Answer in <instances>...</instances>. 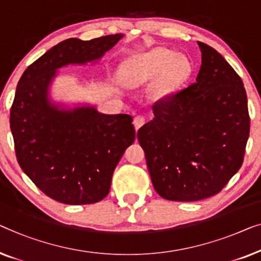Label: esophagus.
<instances>
[{"instance_id": "34e87169", "label": "esophagus", "mask_w": 261, "mask_h": 261, "mask_svg": "<svg viewBox=\"0 0 261 261\" xmlns=\"http://www.w3.org/2000/svg\"><path fill=\"white\" fill-rule=\"evenodd\" d=\"M145 117L144 116H141V115H138V116H136L135 118H134V125H135V129L136 130H138L139 127H141L143 124L145 123Z\"/></svg>"}]
</instances>
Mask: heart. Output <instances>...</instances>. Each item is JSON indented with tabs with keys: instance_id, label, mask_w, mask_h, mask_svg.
Returning a JSON list of instances; mask_svg holds the SVG:
<instances>
[{
	"instance_id": "b5f03b06",
	"label": "heart",
	"mask_w": 261,
	"mask_h": 261,
	"mask_svg": "<svg viewBox=\"0 0 261 261\" xmlns=\"http://www.w3.org/2000/svg\"><path fill=\"white\" fill-rule=\"evenodd\" d=\"M167 69L166 85L174 87L188 78L190 64L186 58H175L167 49H157L132 61L129 68V80L132 84H143Z\"/></svg>"
}]
</instances>
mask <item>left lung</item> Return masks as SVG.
<instances>
[{
  "instance_id": "8db88e82",
  "label": "left lung",
  "mask_w": 261,
  "mask_h": 261,
  "mask_svg": "<svg viewBox=\"0 0 261 261\" xmlns=\"http://www.w3.org/2000/svg\"><path fill=\"white\" fill-rule=\"evenodd\" d=\"M196 82L152 106L137 132L153 188L170 201H199L221 192L244 162L249 136L247 95L221 54L197 42Z\"/></svg>"
}]
</instances>
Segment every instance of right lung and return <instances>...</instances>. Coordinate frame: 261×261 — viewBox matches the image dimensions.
<instances>
[{
  "label": "right lung",
  "mask_w": 261,
  "mask_h": 261,
  "mask_svg": "<svg viewBox=\"0 0 261 261\" xmlns=\"http://www.w3.org/2000/svg\"><path fill=\"white\" fill-rule=\"evenodd\" d=\"M122 38L65 40L29 65L17 84L9 120L17 162L43 194L61 203L104 199L136 131L129 115H102L89 106L59 110L47 90L58 68L97 60Z\"/></svg>",
  "instance_id": "right-lung-1"
}]
</instances>
